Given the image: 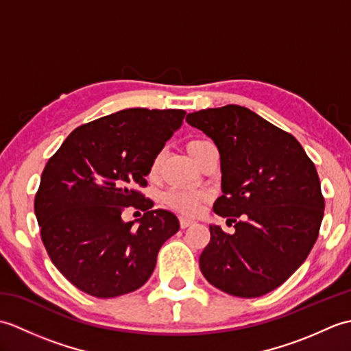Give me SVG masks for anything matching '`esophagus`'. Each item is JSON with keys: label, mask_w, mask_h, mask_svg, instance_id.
Segmentation results:
<instances>
[{"label": "esophagus", "mask_w": 351, "mask_h": 351, "mask_svg": "<svg viewBox=\"0 0 351 351\" xmlns=\"http://www.w3.org/2000/svg\"><path fill=\"white\" fill-rule=\"evenodd\" d=\"M180 223H181V228H189V226L193 225V223H195V220L187 219V217H181Z\"/></svg>", "instance_id": "esophagus-1"}]
</instances>
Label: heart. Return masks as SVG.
<instances>
[{
	"label": "heart",
	"instance_id": "1",
	"mask_svg": "<svg viewBox=\"0 0 351 351\" xmlns=\"http://www.w3.org/2000/svg\"><path fill=\"white\" fill-rule=\"evenodd\" d=\"M210 141L206 140H191L187 143V152L191 156L193 160L196 158L197 152L206 146ZM158 167H160V156L152 161L151 169H149V176L154 178L156 173H158ZM164 202H166L170 208H173L175 211L185 214V215H193L199 211L200 205L205 200V193L197 191V190H181V189H173L169 190L166 195L162 196Z\"/></svg>",
	"mask_w": 351,
	"mask_h": 351
}]
</instances>
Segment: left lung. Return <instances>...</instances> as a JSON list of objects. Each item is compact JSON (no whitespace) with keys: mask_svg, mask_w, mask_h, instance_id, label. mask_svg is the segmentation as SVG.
Returning a JSON list of instances; mask_svg holds the SVG:
<instances>
[{"mask_svg":"<svg viewBox=\"0 0 351 351\" xmlns=\"http://www.w3.org/2000/svg\"><path fill=\"white\" fill-rule=\"evenodd\" d=\"M187 122L219 149L223 195L214 213L235 223L232 235L210 225L200 271L230 295L270 293L317 241L324 197L314 162L295 137L241 106L195 111Z\"/></svg>","mask_w":351,"mask_h":351,"instance_id":"1","label":"left lung"}]
</instances>
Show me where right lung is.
I'll list each match as a JSON object with an SVG mask.
<instances>
[{"label":"right lung","mask_w":351,"mask_h":351,"mask_svg":"<svg viewBox=\"0 0 351 351\" xmlns=\"http://www.w3.org/2000/svg\"><path fill=\"white\" fill-rule=\"evenodd\" d=\"M182 110L126 108L81 125L43 169L34 213L45 249L72 285L99 299L143 287L180 220L138 191L152 161L181 128ZM134 206L144 217L125 222Z\"/></svg>","instance_id":"obj_1"}]
</instances>
